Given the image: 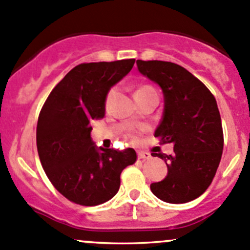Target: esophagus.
<instances>
[{
    "label": "esophagus",
    "mask_w": 250,
    "mask_h": 250,
    "mask_svg": "<svg viewBox=\"0 0 250 250\" xmlns=\"http://www.w3.org/2000/svg\"><path fill=\"white\" fill-rule=\"evenodd\" d=\"M138 159H141V160H148V159H150V154L146 153V151H140L138 153Z\"/></svg>",
    "instance_id": "34e87169"
}]
</instances>
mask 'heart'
<instances>
[{"label": "heart", "instance_id": "b5f03b06", "mask_svg": "<svg viewBox=\"0 0 250 250\" xmlns=\"http://www.w3.org/2000/svg\"><path fill=\"white\" fill-rule=\"evenodd\" d=\"M150 90H154V89H153V87H151V86H149V85H143V86H140V87H138V89H137V91H136V94H135V95L141 94V92L150 91ZM114 95H115V87H112V89H110L109 91L107 92V96H106V107L109 106L110 101H112V99H113V97H114ZM130 138H131V140L136 141V138H137V135H136L135 132L130 133Z\"/></svg>", "mask_w": 250, "mask_h": 250}]
</instances>
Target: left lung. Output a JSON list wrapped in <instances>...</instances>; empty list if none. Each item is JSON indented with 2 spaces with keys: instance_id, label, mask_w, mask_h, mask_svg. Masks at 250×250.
<instances>
[{
  "instance_id": "left-lung-1",
  "label": "left lung",
  "mask_w": 250,
  "mask_h": 250,
  "mask_svg": "<svg viewBox=\"0 0 250 250\" xmlns=\"http://www.w3.org/2000/svg\"><path fill=\"white\" fill-rule=\"evenodd\" d=\"M138 71L163 89L164 114L155 137L172 143V155L151 153L165 160L167 176L150 190L168 203H185L208 189L224 148L217 101L208 87L182 66L168 61L137 60Z\"/></svg>"
}]
</instances>
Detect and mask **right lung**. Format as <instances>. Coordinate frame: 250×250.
I'll list each match as a JSON object with an SVG mask.
<instances>
[{
    "label": "right lung",
    "mask_w": 250,
    "mask_h": 250,
    "mask_svg": "<svg viewBox=\"0 0 250 250\" xmlns=\"http://www.w3.org/2000/svg\"><path fill=\"white\" fill-rule=\"evenodd\" d=\"M133 63L135 59L81 63L51 90L41 109L36 131L41 164L71 202H107L119 190L123 169L137 160L132 148L97 149L90 137V122L104 117L107 92Z\"/></svg>",
    "instance_id": "1"
}]
</instances>
